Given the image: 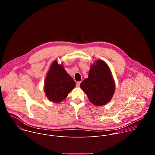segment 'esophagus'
I'll return each instance as SVG.
<instances>
[{"label":"esophagus","instance_id":"1","mask_svg":"<svg viewBox=\"0 0 155 155\" xmlns=\"http://www.w3.org/2000/svg\"><path fill=\"white\" fill-rule=\"evenodd\" d=\"M80 83H81V81H78V82H77V84H76V86H77V87H80Z\"/></svg>","mask_w":155,"mask_h":155}]
</instances>
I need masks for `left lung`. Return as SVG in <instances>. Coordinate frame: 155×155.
<instances>
[{"label":"left lung","instance_id":"left-lung-1","mask_svg":"<svg viewBox=\"0 0 155 155\" xmlns=\"http://www.w3.org/2000/svg\"><path fill=\"white\" fill-rule=\"evenodd\" d=\"M80 87L90 102L96 106L104 105L111 100L115 87L107 64L98 60L91 65L88 78L81 83Z\"/></svg>","mask_w":155,"mask_h":155}]
</instances>
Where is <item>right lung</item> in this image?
I'll list each match as a JSON object with an SVG mask.
<instances>
[{
    "instance_id": "1",
    "label": "right lung",
    "mask_w": 155,
    "mask_h": 155,
    "mask_svg": "<svg viewBox=\"0 0 155 155\" xmlns=\"http://www.w3.org/2000/svg\"><path fill=\"white\" fill-rule=\"evenodd\" d=\"M75 83L62 65L54 61L49 70L44 86L48 99L55 103L61 102L74 89Z\"/></svg>"
}]
</instances>
